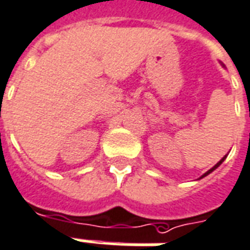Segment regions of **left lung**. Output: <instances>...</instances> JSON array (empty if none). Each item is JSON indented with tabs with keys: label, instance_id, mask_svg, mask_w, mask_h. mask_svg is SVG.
<instances>
[{
	"label": "left lung",
	"instance_id": "left-lung-1",
	"mask_svg": "<svg viewBox=\"0 0 250 250\" xmlns=\"http://www.w3.org/2000/svg\"><path fill=\"white\" fill-rule=\"evenodd\" d=\"M225 158H227V156H225V157H222V158H221V160H220V161H218V163H217V164H216V165H214V167H212V169H209V170H208V172H207V173H204V174H202V176H201V177H200V178H202V177H205V176H208V174H209V173H212V172H213V170H214V169H217V167H220V165H221V164H222V163H224V160H225Z\"/></svg>",
	"mask_w": 250,
	"mask_h": 250
}]
</instances>
